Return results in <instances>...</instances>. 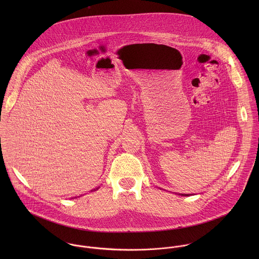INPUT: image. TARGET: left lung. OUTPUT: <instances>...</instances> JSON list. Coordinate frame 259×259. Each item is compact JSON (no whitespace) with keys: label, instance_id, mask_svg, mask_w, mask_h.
<instances>
[{"label":"left lung","instance_id":"1","mask_svg":"<svg viewBox=\"0 0 259 259\" xmlns=\"http://www.w3.org/2000/svg\"><path fill=\"white\" fill-rule=\"evenodd\" d=\"M182 195H185V194H182Z\"/></svg>","mask_w":259,"mask_h":259}]
</instances>
